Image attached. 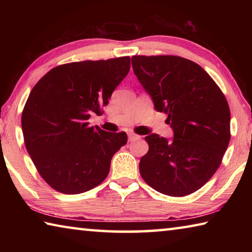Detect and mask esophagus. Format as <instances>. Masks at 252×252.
<instances>
[{"mask_svg":"<svg viewBox=\"0 0 252 252\" xmlns=\"http://www.w3.org/2000/svg\"><path fill=\"white\" fill-rule=\"evenodd\" d=\"M127 138H129V141H134V140H138L140 136L138 134H134V133H129L127 134Z\"/></svg>","mask_w":252,"mask_h":252,"instance_id":"34e87169","label":"esophagus"}]
</instances>
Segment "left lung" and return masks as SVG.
I'll use <instances>...</instances> for the list:
<instances>
[{
    "mask_svg": "<svg viewBox=\"0 0 252 252\" xmlns=\"http://www.w3.org/2000/svg\"><path fill=\"white\" fill-rule=\"evenodd\" d=\"M132 69L158 112L168 114L173 138L146 136L143 180L158 192L185 197L219 168L230 141V110L218 85L190 60L173 55L131 59Z\"/></svg>",
    "mask_w": 252,
    "mask_h": 252,
    "instance_id": "1",
    "label": "left lung"
}]
</instances>
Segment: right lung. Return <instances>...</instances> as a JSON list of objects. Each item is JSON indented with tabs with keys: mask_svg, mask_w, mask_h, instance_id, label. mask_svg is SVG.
Masks as SVG:
<instances>
[{
	"mask_svg": "<svg viewBox=\"0 0 252 252\" xmlns=\"http://www.w3.org/2000/svg\"><path fill=\"white\" fill-rule=\"evenodd\" d=\"M129 71V57L73 62L54 67L34 85L22 113L25 147L41 177L59 192H87L108 176L126 133L88 121L101 116Z\"/></svg>",
	"mask_w": 252,
	"mask_h": 252,
	"instance_id": "right-lung-1",
	"label": "right lung"
}]
</instances>
